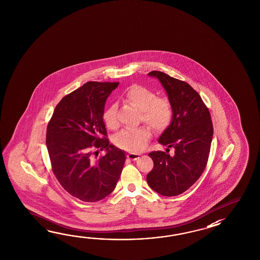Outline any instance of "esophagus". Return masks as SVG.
<instances>
[{"label":"esophagus","instance_id":"esophagus-1","mask_svg":"<svg viewBox=\"0 0 260 260\" xmlns=\"http://www.w3.org/2000/svg\"><path fill=\"white\" fill-rule=\"evenodd\" d=\"M127 158L130 160H138V159H139V155L137 154V153H133V152H128Z\"/></svg>","mask_w":260,"mask_h":260}]
</instances>
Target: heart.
Listing matches in <instances>:
<instances>
[{
  "mask_svg": "<svg viewBox=\"0 0 260 260\" xmlns=\"http://www.w3.org/2000/svg\"><path fill=\"white\" fill-rule=\"evenodd\" d=\"M124 100L140 111V122L149 124L155 132H164L171 124L174 114L171 102L164 96H157L153 90L134 84L125 92ZM103 122L111 130L118 127L119 122L114 106H111L103 113ZM151 137V131L147 126L124 129L115 137L114 143L120 149L138 152L145 149Z\"/></svg>",
  "mask_w": 260,
  "mask_h": 260,
  "instance_id": "b5f03b06",
  "label": "heart"
}]
</instances>
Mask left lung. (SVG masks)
Instances as JSON below:
<instances>
[{
    "mask_svg": "<svg viewBox=\"0 0 260 260\" xmlns=\"http://www.w3.org/2000/svg\"><path fill=\"white\" fill-rule=\"evenodd\" d=\"M159 79L173 107L171 124L159 138V143L174 148V154L151 151L153 169L147 175V182L164 196L183 193L196 182L210 153L214 134L210 112L200 94L188 83L165 72H149ZM169 152V151H168Z\"/></svg>",
    "mask_w": 260,
    "mask_h": 260,
    "instance_id": "1",
    "label": "left lung"
}]
</instances>
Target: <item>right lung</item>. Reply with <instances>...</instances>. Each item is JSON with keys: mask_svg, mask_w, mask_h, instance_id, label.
<instances>
[{"mask_svg": "<svg viewBox=\"0 0 260 260\" xmlns=\"http://www.w3.org/2000/svg\"><path fill=\"white\" fill-rule=\"evenodd\" d=\"M118 82H88L65 95L55 107L46 130L52 171L62 188L85 203L104 199L114 190L126 160L110 144L104 107ZM107 153L94 159V154Z\"/></svg>", "mask_w": 260, "mask_h": 260, "instance_id": "right-lung-1", "label": "right lung"}]
</instances>
